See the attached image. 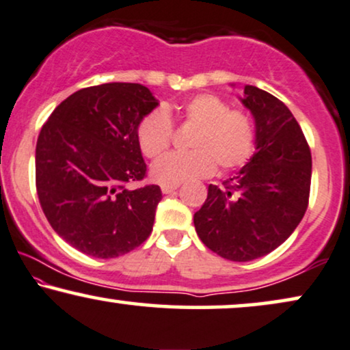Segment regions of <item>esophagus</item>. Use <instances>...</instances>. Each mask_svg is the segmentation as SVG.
Wrapping results in <instances>:
<instances>
[{
    "label": "esophagus",
    "mask_w": 350,
    "mask_h": 350,
    "mask_svg": "<svg viewBox=\"0 0 350 350\" xmlns=\"http://www.w3.org/2000/svg\"><path fill=\"white\" fill-rule=\"evenodd\" d=\"M179 185H161V192L163 193H172L174 190H178Z\"/></svg>",
    "instance_id": "34e87169"
}]
</instances>
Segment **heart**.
<instances>
[{"mask_svg":"<svg viewBox=\"0 0 350 350\" xmlns=\"http://www.w3.org/2000/svg\"><path fill=\"white\" fill-rule=\"evenodd\" d=\"M180 120L193 124L190 152H171L153 163L152 179L161 185H179L208 178L216 171L245 165L256 147V128L248 113L230 110L214 94H198L180 110ZM137 139L146 157L155 158L170 147L172 123L167 111L155 110L139 124Z\"/></svg>","mask_w":350,"mask_h":350,"instance_id":"b5f03b06","label":"heart"}]
</instances>
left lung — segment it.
I'll return each instance as SVG.
<instances>
[{
    "instance_id": "obj_1",
    "label": "left lung",
    "mask_w": 350,
    "mask_h": 350,
    "mask_svg": "<svg viewBox=\"0 0 350 350\" xmlns=\"http://www.w3.org/2000/svg\"><path fill=\"white\" fill-rule=\"evenodd\" d=\"M239 99L254 118L256 153L224 189L209 184L193 224L209 250L246 262L278 248L299 226L309 202L312 157L282 100L250 85Z\"/></svg>"
}]
</instances>
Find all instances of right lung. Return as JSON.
Masks as SVG:
<instances>
[{
    "instance_id": "1",
    "label": "right lung",
    "mask_w": 350,
    "mask_h": 350,
    "mask_svg": "<svg viewBox=\"0 0 350 350\" xmlns=\"http://www.w3.org/2000/svg\"><path fill=\"white\" fill-rule=\"evenodd\" d=\"M158 107L139 83H105L68 96L36 142V192L59 237L99 259L144 243L161 200L158 185L131 189L147 165L137 129Z\"/></svg>"
}]
</instances>
